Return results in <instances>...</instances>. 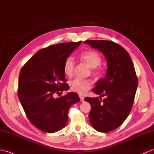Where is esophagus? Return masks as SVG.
I'll return each mask as SVG.
<instances>
[{
	"instance_id": "34e87169",
	"label": "esophagus",
	"mask_w": 154,
	"mask_h": 154,
	"mask_svg": "<svg viewBox=\"0 0 154 154\" xmlns=\"http://www.w3.org/2000/svg\"><path fill=\"white\" fill-rule=\"evenodd\" d=\"M79 97H80V99L81 102H84V97L83 95H79Z\"/></svg>"
}]
</instances>
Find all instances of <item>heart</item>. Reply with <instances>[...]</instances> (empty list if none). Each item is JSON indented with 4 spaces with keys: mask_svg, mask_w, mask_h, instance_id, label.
Returning a JSON list of instances; mask_svg holds the SVG:
<instances>
[{
    "mask_svg": "<svg viewBox=\"0 0 154 154\" xmlns=\"http://www.w3.org/2000/svg\"><path fill=\"white\" fill-rule=\"evenodd\" d=\"M80 58L91 68H95L93 70V74L97 76H100L103 74V68L99 66L102 58L97 51L93 50L84 51L80 54ZM75 68V61L72 57H66L63 64V71L67 76L70 77L72 76ZM70 89L73 91L80 94H84L87 93L93 87V82L88 79H82V78H75L70 82Z\"/></svg>",
    "mask_w": 154,
    "mask_h": 154,
    "instance_id": "heart-1",
    "label": "heart"
}]
</instances>
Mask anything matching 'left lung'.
Masks as SVG:
<instances>
[{"label":"left lung","mask_w":154,"mask_h":154,"mask_svg":"<svg viewBox=\"0 0 154 154\" xmlns=\"http://www.w3.org/2000/svg\"><path fill=\"white\" fill-rule=\"evenodd\" d=\"M92 48L103 52L107 61L106 77L97 82L93 91L101 97H85L91 104L89 121L99 132L117 129L128 117L134 103L138 79L132 60L120 45L108 40H86Z\"/></svg>","instance_id":"8db88e82"}]
</instances>
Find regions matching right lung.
I'll list each match as a JSON object with an SVG mask.
<instances>
[{"instance_id": "add662e5", "label": "right lung", "mask_w": 154, "mask_h": 154, "mask_svg": "<svg viewBox=\"0 0 154 154\" xmlns=\"http://www.w3.org/2000/svg\"><path fill=\"white\" fill-rule=\"evenodd\" d=\"M81 43H60L41 49L21 69L19 99L29 120L44 132L54 133L64 127L70 106L80 100L74 92L57 99L54 96L69 89L63 64Z\"/></svg>"}]
</instances>
